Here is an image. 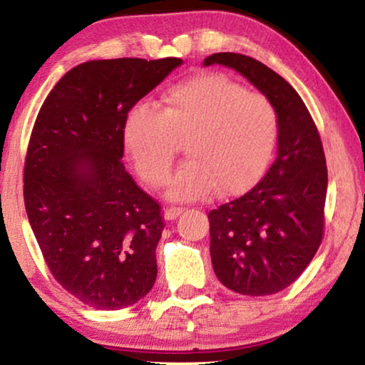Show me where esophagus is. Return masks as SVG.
Wrapping results in <instances>:
<instances>
[{
  "mask_svg": "<svg viewBox=\"0 0 365 365\" xmlns=\"http://www.w3.org/2000/svg\"><path fill=\"white\" fill-rule=\"evenodd\" d=\"M184 212V207H178V206H173V207H168L166 211H164V217L168 219V221H174L178 216H181Z\"/></svg>",
  "mask_w": 365,
  "mask_h": 365,
  "instance_id": "34e87169",
  "label": "esophagus"
}]
</instances>
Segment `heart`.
<instances>
[{"mask_svg":"<svg viewBox=\"0 0 365 365\" xmlns=\"http://www.w3.org/2000/svg\"><path fill=\"white\" fill-rule=\"evenodd\" d=\"M279 136V114L266 94L247 91L221 73H202L164 91L161 109L136 104L123 141L141 179L166 186L179 144L189 159L174 176L169 197L197 201L216 189L236 196L264 176Z\"/></svg>","mask_w":365,"mask_h":365,"instance_id":"heart-1","label":"heart"}]
</instances>
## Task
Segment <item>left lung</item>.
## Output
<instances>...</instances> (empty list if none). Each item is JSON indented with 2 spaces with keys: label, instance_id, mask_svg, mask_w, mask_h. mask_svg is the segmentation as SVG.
<instances>
[{
  "label": "left lung",
  "instance_id": "obj_1",
  "mask_svg": "<svg viewBox=\"0 0 365 365\" xmlns=\"http://www.w3.org/2000/svg\"><path fill=\"white\" fill-rule=\"evenodd\" d=\"M241 73L279 114L277 158L244 196L209 211L211 259L219 281L244 296H269L296 281L324 237L327 166L317 126L296 89L257 59L214 53L204 66Z\"/></svg>",
  "mask_w": 365,
  "mask_h": 365
}]
</instances>
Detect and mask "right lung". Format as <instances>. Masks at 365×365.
Returning a JSON list of instances; mask_svg holds the SVG:
<instances>
[{
    "label": "right lung",
    "instance_id": "right-lung-1",
    "mask_svg": "<svg viewBox=\"0 0 365 365\" xmlns=\"http://www.w3.org/2000/svg\"><path fill=\"white\" fill-rule=\"evenodd\" d=\"M181 58L88 61L39 109L24 159V207L53 277L99 311L136 304L158 276L161 204L123 163L129 109Z\"/></svg>",
    "mask_w": 365,
    "mask_h": 365
}]
</instances>
